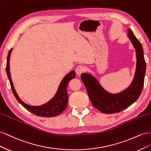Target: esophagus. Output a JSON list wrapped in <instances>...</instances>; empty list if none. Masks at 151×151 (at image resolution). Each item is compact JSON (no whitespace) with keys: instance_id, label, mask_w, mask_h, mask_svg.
I'll return each mask as SVG.
<instances>
[{"instance_id":"esophagus-1","label":"esophagus","mask_w":151,"mask_h":151,"mask_svg":"<svg viewBox=\"0 0 151 151\" xmlns=\"http://www.w3.org/2000/svg\"><path fill=\"white\" fill-rule=\"evenodd\" d=\"M84 67L83 65H78L76 68V72L77 73V74L78 76H80L82 73H83L84 70Z\"/></svg>"}]
</instances>
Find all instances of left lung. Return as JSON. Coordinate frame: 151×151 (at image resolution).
Here are the masks:
<instances>
[{
	"instance_id": "obj_1",
	"label": "left lung",
	"mask_w": 151,
	"mask_h": 151,
	"mask_svg": "<svg viewBox=\"0 0 151 151\" xmlns=\"http://www.w3.org/2000/svg\"><path fill=\"white\" fill-rule=\"evenodd\" d=\"M127 35L135 48L137 63L133 80L126 89L119 93H111L105 89L91 73L84 72L81 76L91 103L103 113H118L130 106L139 98L143 88L146 69L144 50L130 28L127 29Z\"/></svg>"
}]
</instances>
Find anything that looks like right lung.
<instances>
[{
  "instance_id": "right-lung-1",
  "label": "right lung",
  "mask_w": 151,
  "mask_h": 151,
  "mask_svg": "<svg viewBox=\"0 0 151 151\" xmlns=\"http://www.w3.org/2000/svg\"><path fill=\"white\" fill-rule=\"evenodd\" d=\"M12 51V48H11L8 53L7 58L6 72L8 79L10 81L13 94L14 95V96L16 97L18 102L24 108H26L27 110H28L31 113L39 116L53 117L60 115L67 108L68 103V94L67 91V87L68 84V82L76 77V72L74 70H72L63 77L60 82V85L58 86V88L54 96L50 101L42 105H40V106H31V105L26 104L22 101L17 94L16 89H14V86L12 83L10 72L9 61Z\"/></svg>"
}]
</instances>
